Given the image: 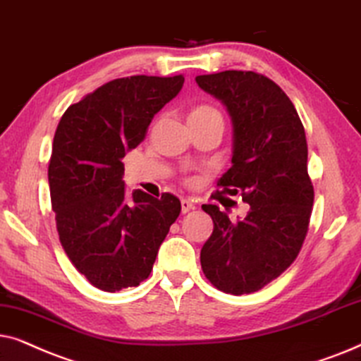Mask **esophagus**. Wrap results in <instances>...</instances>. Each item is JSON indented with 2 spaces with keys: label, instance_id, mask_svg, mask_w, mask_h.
I'll return each instance as SVG.
<instances>
[{
  "label": "esophagus",
  "instance_id": "1",
  "mask_svg": "<svg viewBox=\"0 0 361 361\" xmlns=\"http://www.w3.org/2000/svg\"><path fill=\"white\" fill-rule=\"evenodd\" d=\"M191 209H195V204L190 200H181V213H190Z\"/></svg>",
  "mask_w": 361,
  "mask_h": 361
}]
</instances>
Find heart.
<instances>
[{"label": "heart", "mask_w": 361, "mask_h": 361, "mask_svg": "<svg viewBox=\"0 0 361 361\" xmlns=\"http://www.w3.org/2000/svg\"><path fill=\"white\" fill-rule=\"evenodd\" d=\"M209 115H218V112H216L213 107H209V105H196V107L190 110L188 122H190V120H198V118L209 117Z\"/></svg>", "instance_id": "b5f03b06"}]
</instances>
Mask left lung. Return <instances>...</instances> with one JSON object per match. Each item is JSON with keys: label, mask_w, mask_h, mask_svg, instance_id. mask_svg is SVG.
<instances>
[{"label": "left lung", "mask_w": 361, "mask_h": 361, "mask_svg": "<svg viewBox=\"0 0 361 361\" xmlns=\"http://www.w3.org/2000/svg\"><path fill=\"white\" fill-rule=\"evenodd\" d=\"M196 84L226 105L233 122V166L218 186L241 191L249 203L243 219L203 204L214 228L201 249V269L216 289L251 294L295 261L309 231L314 186L304 125L284 90L257 72L198 75Z\"/></svg>", "instance_id": "obj_1"}]
</instances>
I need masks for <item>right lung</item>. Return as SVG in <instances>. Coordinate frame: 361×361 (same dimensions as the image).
<instances>
[{"instance_id": "1", "label": "right lung", "mask_w": 361, "mask_h": 361, "mask_svg": "<svg viewBox=\"0 0 361 361\" xmlns=\"http://www.w3.org/2000/svg\"><path fill=\"white\" fill-rule=\"evenodd\" d=\"M185 77L132 75L100 85L62 115L47 168L67 257L104 292L137 287L181 211L176 196L125 191L122 158L183 87Z\"/></svg>"}]
</instances>
